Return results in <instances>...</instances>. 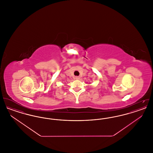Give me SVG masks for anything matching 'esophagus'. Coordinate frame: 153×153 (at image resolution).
<instances>
[{"mask_svg":"<svg viewBox=\"0 0 153 153\" xmlns=\"http://www.w3.org/2000/svg\"><path fill=\"white\" fill-rule=\"evenodd\" d=\"M74 78H75L76 80H79L80 79V77L79 76H76Z\"/></svg>","mask_w":153,"mask_h":153,"instance_id":"obj_1","label":"esophagus"}]
</instances>
